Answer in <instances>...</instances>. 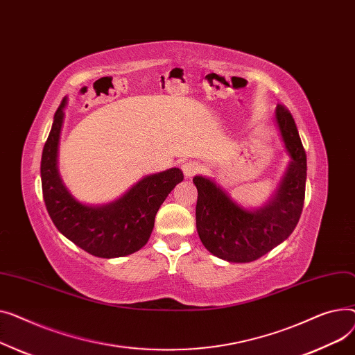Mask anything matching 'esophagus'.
<instances>
[{
    "label": "esophagus",
    "instance_id": "obj_1",
    "mask_svg": "<svg viewBox=\"0 0 355 355\" xmlns=\"http://www.w3.org/2000/svg\"><path fill=\"white\" fill-rule=\"evenodd\" d=\"M202 166L198 162H186L182 164V172L184 175V178H192L195 176L198 172H200Z\"/></svg>",
    "mask_w": 355,
    "mask_h": 355
}]
</instances>
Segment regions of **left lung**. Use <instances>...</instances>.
<instances>
[{
    "instance_id": "8db88e82",
    "label": "left lung",
    "mask_w": 355,
    "mask_h": 355,
    "mask_svg": "<svg viewBox=\"0 0 355 355\" xmlns=\"http://www.w3.org/2000/svg\"><path fill=\"white\" fill-rule=\"evenodd\" d=\"M275 123L291 160L277 191L263 206L243 207L214 179L193 178L199 238L207 251L223 261L246 263L263 257L293 234L300 220L306 155L297 124L284 106H277Z\"/></svg>"
}]
</instances>
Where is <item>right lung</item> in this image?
Listing matches in <instances>:
<instances>
[{
	"instance_id": "1",
	"label": "right lung",
	"mask_w": 355,
	"mask_h": 355,
	"mask_svg": "<svg viewBox=\"0 0 355 355\" xmlns=\"http://www.w3.org/2000/svg\"><path fill=\"white\" fill-rule=\"evenodd\" d=\"M66 104L64 97L54 114L41 156V186L49 215L62 235L94 257L110 259L130 255L148 243L160 205L183 180V173L172 168L144 176L110 203L80 202L58 172V143Z\"/></svg>"
}]
</instances>
